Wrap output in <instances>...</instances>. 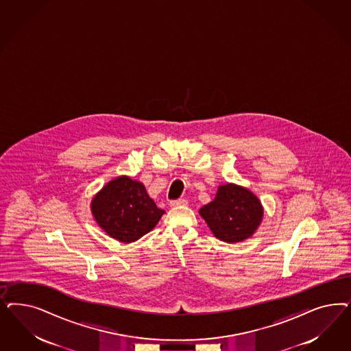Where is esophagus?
I'll return each instance as SVG.
<instances>
[{"label":"esophagus","mask_w":351,"mask_h":351,"mask_svg":"<svg viewBox=\"0 0 351 351\" xmlns=\"http://www.w3.org/2000/svg\"><path fill=\"white\" fill-rule=\"evenodd\" d=\"M187 200L184 199H178V200H174V202H170V206H186L187 205Z\"/></svg>","instance_id":"1"}]
</instances>
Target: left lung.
<instances>
[{
    "label": "left lung",
    "mask_w": 351,
    "mask_h": 351,
    "mask_svg": "<svg viewBox=\"0 0 351 351\" xmlns=\"http://www.w3.org/2000/svg\"><path fill=\"white\" fill-rule=\"evenodd\" d=\"M199 215L215 238L225 243H240L252 238L263 218V206L257 195L237 183L218 186L215 200Z\"/></svg>",
    "instance_id": "1"
}]
</instances>
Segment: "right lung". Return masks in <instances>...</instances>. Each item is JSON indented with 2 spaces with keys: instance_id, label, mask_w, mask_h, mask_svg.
Returning <instances> with one entry per match:
<instances>
[{
  "instance_id": "obj_1",
  "label": "right lung",
  "mask_w": 351,
  "mask_h": 351,
  "mask_svg": "<svg viewBox=\"0 0 351 351\" xmlns=\"http://www.w3.org/2000/svg\"><path fill=\"white\" fill-rule=\"evenodd\" d=\"M90 210L108 237L125 244L152 231L165 213L149 197L145 184L128 176L106 183L91 199Z\"/></svg>"
}]
</instances>
